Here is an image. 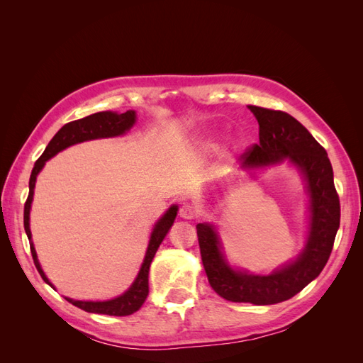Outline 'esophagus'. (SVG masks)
Wrapping results in <instances>:
<instances>
[{
    "label": "esophagus",
    "mask_w": 363,
    "mask_h": 363,
    "mask_svg": "<svg viewBox=\"0 0 363 363\" xmlns=\"http://www.w3.org/2000/svg\"><path fill=\"white\" fill-rule=\"evenodd\" d=\"M179 215H180L183 219H195L196 216H199V208H196V207L192 206V204H183V206L179 208Z\"/></svg>",
    "instance_id": "esophagus-1"
}]
</instances>
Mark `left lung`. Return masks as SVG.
<instances>
[{"mask_svg": "<svg viewBox=\"0 0 363 363\" xmlns=\"http://www.w3.org/2000/svg\"><path fill=\"white\" fill-rule=\"evenodd\" d=\"M259 123V144L242 156V167H267L288 159L307 182L311 195V232L300 257L269 276H252L230 268L211 224H196L201 260L212 289L233 303L257 306L289 300L320 276L330 257L340 221L339 195L325 150L286 112L248 106Z\"/></svg>", "mask_w": 363, "mask_h": 363, "instance_id": "8db88e82", "label": "left lung"}]
</instances>
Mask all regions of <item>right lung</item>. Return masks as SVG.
<instances>
[{
	"mask_svg": "<svg viewBox=\"0 0 363 363\" xmlns=\"http://www.w3.org/2000/svg\"><path fill=\"white\" fill-rule=\"evenodd\" d=\"M136 121V113L133 111H127L125 113H113V112H98L94 115H89L82 119L72 121V123L65 124L54 138L50 140V144L47 145L45 151L42 152V156L36 160L35 168L31 171L30 175V183H28V196L27 201L24 204V228L26 233L28 236V240H31V232H30V208H31V201H33V194H35V183H36V177L39 171L43 168V164L48 159H51L52 156H56L59 151L68 148L74 144H79V142L83 140H91V139H98V138H113V136H119L124 135L127 130H130L133 127ZM177 206H171L168 208V212L164 213L159 223L156 224V227L152 228V233L150 238V244L147 248V255L144 259V263H142L140 271L138 274L136 280L131 284L130 289L127 292H124L118 298L108 300V301H79V300H72V298H67L65 300L69 301L71 304L80 307V309L91 312V313H103V315H112V316H125V315H131L135 313L136 311L140 309V306L144 304V301L147 300L148 295V271H150V265L151 260L155 257L156 251L159 248V245L162 244L163 238L167 236L168 230L171 228L175 216H177ZM30 250H31V256H33V262L40 274V277L43 279V281L48 283L50 286L52 288V284L50 283V280L47 279L45 274H43L39 262H38V256L33 244H30Z\"/></svg>",
	"mask_w": 363,
	"mask_h": 363,
	"instance_id": "right-lung-1",
	"label": "right lung"
}]
</instances>
